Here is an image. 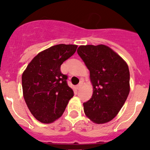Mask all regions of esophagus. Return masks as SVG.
I'll use <instances>...</instances> for the list:
<instances>
[{"mask_svg": "<svg viewBox=\"0 0 150 150\" xmlns=\"http://www.w3.org/2000/svg\"><path fill=\"white\" fill-rule=\"evenodd\" d=\"M81 88H82V84H79V85H78V86H76V88H77V90H78V91L81 90Z\"/></svg>", "mask_w": 150, "mask_h": 150, "instance_id": "34e87169", "label": "esophagus"}]
</instances>
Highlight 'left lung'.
I'll use <instances>...</instances> for the list:
<instances>
[{
    "label": "left lung",
    "instance_id": "8db88e82",
    "mask_svg": "<svg viewBox=\"0 0 150 150\" xmlns=\"http://www.w3.org/2000/svg\"><path fill=\"white\" fill-rule=\"evenodd\" d=\"M77 51L90 71L93 88L91 98L83 103L85 114L95 123L110 121L119 112L129 93L128 64L104 45L81 46Z\"/></svg>",
    "mask_w": 150,
    "mask_h": 150
}]
</instances>
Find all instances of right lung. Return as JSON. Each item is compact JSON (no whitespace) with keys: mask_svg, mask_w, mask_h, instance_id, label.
I'll use <instances>...</instances> for the list:
<instances>
[{"mask_svg":"<svg viewBox=\"0 0 150 150\" xmlns=\"http://www.w3.org/2000/svg\"><path fill=\"white\" fill-rule=\"evenodd\" d=\"M76 45L59 44L39 53L22 76L25 102L33 115L43 123L59 118L74 96L61 72L62 64L76 51Z\"/></svg>","mask_w":150,"mask_h":150,"instance_id":"1","label":"right lung"}]
</instances>
